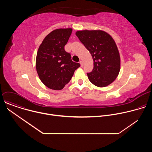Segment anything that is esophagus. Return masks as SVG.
<instances>
[{"instance_id":"1","label":"esophagus","mask_w":152,"mask_h":152,"mask_svg":"<svg viewBox=\"0 0 152 152\" xmlns=\"http://www.w3.org/2000/svg\"><path fill=\"white\" fill-rule=\"evenodd\" d=\"M79 63H80V66L82 67V66H83V61H80Z\"/></svg>"}]
</instances>
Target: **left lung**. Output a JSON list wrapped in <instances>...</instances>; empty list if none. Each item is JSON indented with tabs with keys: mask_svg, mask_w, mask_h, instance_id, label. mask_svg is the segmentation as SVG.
I'll use <instances>...</instances> for the list:
<instances>
[{
	"mask_svg": "<svg viewBox=\"0 0 152 152\" xmlns=\"http://www.w3.org/2000/svg\"><path fill=\"white\" fill-rule=\"evenodd\" d=\"M76 35L94 61L93 71L87 73L90 81L98 87L112 83L120 70V56L114 39L102 30L77 31Z\"/></svg>",
	"mask_w": 152,
	"mask_h": 152,
	"instance_id": "8db88e82",
	"label": "left lung"
}]
</instances>
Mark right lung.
<instances>
[{
	"mask_svg": "<svg viewBox=\"0 0 152 152\" xmlns=\"http://www.w3.org/2000/svg\"><path fill=\"white\" fill-rule=\"evenodd\" d=\"M72 32V28L53 30L46 36L38 49L36 70L41 81L50 89L62 90L80 67L64 50Z\"/></svg>",
	"mask_w": 152,
	"mask_h": 152,
	"instance_id": "obj_1",
	"label": "right lung"
}]
</instances>
